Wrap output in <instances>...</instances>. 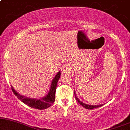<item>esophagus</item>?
<instances>
[{
  "label": "esophagus",
  "instance_id": "obj_1",
  "mask_svg": "<svg viewBox=\"0 0 130 130\" xmlns=\"http://www.w3.org/2000/svg\"><path fill=\"white\" fill-rule=\"evenodd\" d=\"M62 70L63 73H70L73 70V66L71 63H67L64 65Z\"/></svg>",
  "mask_w": 130,
  "mask_h": 130
}]
</instances>
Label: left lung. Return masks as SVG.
<instances>
[{
  "label": "left lung",
  "instance_id": "left-lung-1",
  "mask_svg": "<svg viewBox=\"0 0 130 130\" xmlns=\"http://www.w3.org/2000/svg\"><path fill=\"white\" fill-rule=\"evenodd\" d=\"M74 95H75V97H76V100L78 101V103H79L80 105L83 106L84 108H85L86 109H94V108H99V107L103 105V104H99V105H89V104H85L84 103L82 102L81 101H80V100H79V98H77L76 96V93L74 91Z\"/></svg>",
  "mask_w": 130,
  "mask_h": 130
}]
</instances>
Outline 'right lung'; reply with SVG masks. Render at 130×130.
<instances>
[{"mask_svg": "<svg viewBox=\"0 0 130 130\" xmlns=\"http://www.w3.org/2000/svg\"><path fill=\"white\" fill-rule=\"evenodd\" d=\"M60 71L58 72L56 76L53 79V81L51 85V87L49 91V93L47 94L46 96L40 98V99H35V98H30L26 97L24 96L19 95L16 92L15 90L13 89L11 86L14 95L17 96L19 100H20L24 103L29 106V107L32 108L37 109H45L48 108L51 106V104L54 102L55 101V93H56V87L57 82L59 78L60 77Z\"/></svg>", "mask_w": 130, "mask_h": 130, "instance_id": "obj_1", "label": "right lung"}]
</instances>
